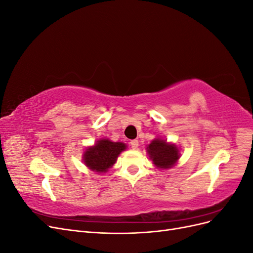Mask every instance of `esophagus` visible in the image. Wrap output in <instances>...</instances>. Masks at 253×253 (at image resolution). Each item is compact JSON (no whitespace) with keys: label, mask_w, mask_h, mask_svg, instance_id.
Segmentation results:
<instances>
[{"label":"esophagus","mask_w":253,"mask_h":253,"mask_svg":"<svg viewBox=\"0 0 253 253\" xmlns=\"http://www.w3.org/2000/svg\"><path fill=\"white\" fill-rule=\"evenodd\" d=\"M129 144H131V148L132 149H137V148H138V145H139V142H138V140H137V139H134V140H132L131 142H129Z\"/></svg>","instance_id":"obj_1"}]
</instances>
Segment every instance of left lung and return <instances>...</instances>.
<instances>
[{
	"label": "left lung",
	"instance_id": "obj_1",
	"mask_svg": "<svg viewBox=\"0 0 253 253\" xmlns=\"http://www.w3.org/2000/svg\"><path fill=\"white\" fill-rule=\"evenodd\" d=\"M147 149L153 164L159 169H169L179 158L178 149L176 145L168 143L163 139H154Z\"/></svg>",
	"mask_w": 253,
	"mask_h": 253
}]
</instances>
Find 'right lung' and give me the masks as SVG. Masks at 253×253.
Here are the masks:
<instances>
[{
    "instance_id": "1",
    "label": "right lung",
    "mask_w": 253,
    "mask_h": 253,
    "mask_svg": "<svg viewBox=\"0 0 253 253\" xmlns=\"http://www.w3.org/2000/svg\"><path fill=\"white\" fill-rule=\"evenodd\" d=\"M126 145L122 142H113L109 139L99 140L94 147L88 148L83 155V162L90 170L98 173L106 172L116 163L118 155Z\"/></svg>"
}]
</instances>
